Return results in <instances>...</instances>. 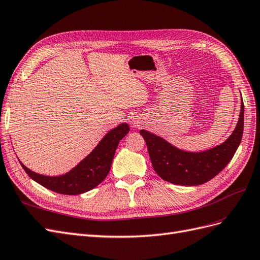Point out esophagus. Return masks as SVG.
Returning a JSON list of instances; mask_svg holds the SVG:
<instances>
[{
	"instance_id": "1",
	"label": "esophagus",
	"mask_w": 260,
	"mask_h": 260,
	"mask_svg": "<svg viewBox=\"0 0 260 260\" xmlns=\"http://www.w3.org/2000/svg\"><path fill=\"white\" fill-rule=\"evenodd\" d=\"M139 123V121L136 119V118H133V119L131 120V124H133V125H137Z\"/></svg>"
}]
</instances>
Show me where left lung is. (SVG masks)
Segmentation results:
<instances>
[{
    "instance_id": "8db88e82",
    "label": "left lung",
    "mask_w": 260,
    "mask_h": 260,
    "mask_svg": "<svg viewBox=\"0 0 260 260\" xmlns=\"http://www.w3.org/2000/svg\"><path fill=\"white\" fill-rule=\"evenodd\" d=\"M241 101L240 118L232 135L223 143L207 151H182L159 136L140 130L156 174L172 184L191 186L203 184L216 177L232 159L241 143L244 128V104Z\"/></svg>"
}]
</instances>
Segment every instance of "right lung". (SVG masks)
<instances>
[{"label":"right lung","mask_w":260,"mask_h":260,"mask_svg":"<svg viewBox=\"0 0 260 260\" xmlns=\"http://www.w3.org/2000/svg\"><path fill=\"white\" fill-rule=\"evenodd\" d=\"M128 123L122 122L112 129L100 141L95 148L67 174L50 177L43 176L20 165L27 175L42 186L59 194L78 195L98 186L108 175L119 141L128 135Z\"/></svg>","instance_id":"right-lung-1"}]
</instances>
